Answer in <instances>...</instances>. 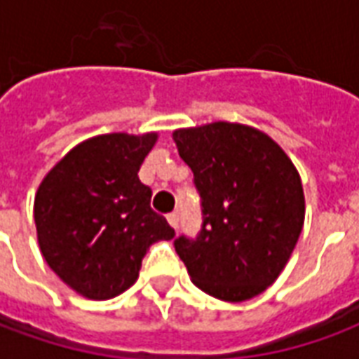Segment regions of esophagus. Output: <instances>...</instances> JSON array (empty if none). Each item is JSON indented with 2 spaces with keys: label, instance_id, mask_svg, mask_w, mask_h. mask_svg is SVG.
Wrapping results in <instances>:
<instances>
[{
  "label": "esophagus",
  "instance_id": "obj_1",
  "mask_svg": "<svg viewBox=\"0 0 359 359\" xmlns=\"http://www.w3.org/2000/svg\"><path fill=\"white\" fill-rule=\"evenodd\" d=\"M167 221H169V225H171L172 229H179V213H177V211L169 213V215H167Z\"/></svg>",
  "mask_w": 359,
  "mask_h": 359
}]
</instances>
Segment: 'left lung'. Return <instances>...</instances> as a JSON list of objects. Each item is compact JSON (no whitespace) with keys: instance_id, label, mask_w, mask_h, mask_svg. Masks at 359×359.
<instances>
[{"instance_id":"1","label":"left lung","mask_w":359,"mask_h":359,"mask_svg":"<svg viewBox=\"0 0 359 359\" xmlns=\"http://www.w3.org/2000/svg\"><path fill=\"white\" fill-rule=\"evenodd\" d=\"M172 140L202 196L200 236L175 241L192 283L223 302L262 294L285 269L304 226L296 165L269 134L241 123L177 128Z\"/></svg>"}]
</instances>
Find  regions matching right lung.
<instances>
[{
    "label": "right lung",
    "mask_w": 359,
    "mask_h": 359,
    "mask_svg": "<svg viewBox=\"0 0 359 359\" xmlns=\"http://www.w3.org/2000/svg\"><path fill=\"white\" fill-rule=\"evenodd\" d=\"M159 134H97L76 144L43 177L34 198L46 264L88 300H109L136 283L142 257L175 236L149 208L138 171Z\"/></svg>",
    "instance_id": "obj_1"
}]
</instances>
